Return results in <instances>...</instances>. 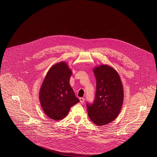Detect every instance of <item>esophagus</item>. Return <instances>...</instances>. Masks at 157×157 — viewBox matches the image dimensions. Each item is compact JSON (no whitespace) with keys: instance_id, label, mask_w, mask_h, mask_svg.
Wrapping results in <instances>:
<instances>
[{"instance_id":"34e87169","label":"esophagus","mask_w":157,"mask_h":157,"mask_svg":"<svg viewBox=\"0 0 157 157\" xmlns=\"http://www.w3.org/2000/svg\"><path fill=\"white\" fill-rule=\"evenodd\" d=\"M79 100H80V102H83L85 101V98H79Z\"/></svg>"}]
</instances>
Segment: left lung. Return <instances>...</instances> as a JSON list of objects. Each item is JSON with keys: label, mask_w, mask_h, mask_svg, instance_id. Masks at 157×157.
<instances>
[{"label": "left lung", "mask_w": 157, "mask_h": 157, "mask_svg": "<svg viewBox=\"0 0 157 157\" xmlns=\"http://www.w3.org/2000/svg\"><path fill=\"white\" fill-rule=\"evenodd\" d=\"M97 80L95 100L86 103L88 116L98 126L110 123L119 115L124 91L120 75L112 67L101 65L94 69Z\"/></svg>", "instance_id": "left-lung-1"}]
</instances>
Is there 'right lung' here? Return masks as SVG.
<instances>
[{
  "instance_id": "1",
  "label": "right lung",
  "mask_w": 157,
  "mask_h": 157,
  "mask_svg": "<svg viewBox=\"0 0 157 157\" xmlns=\"http://www.w3.org/2000/svg\"><path fill=\"white\" fill-rule=\"evenodd\" d=\"M71 75L66 62H60L50 68L43 81L39 101L44 112L52 120H62L79 102L69 83Z\"/></svg>"
}]
</instances>
